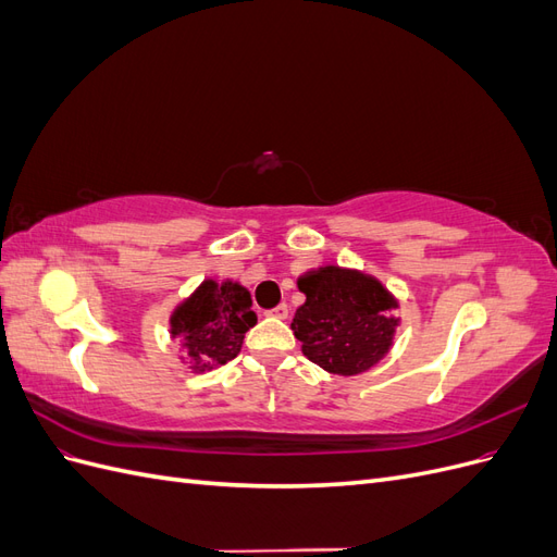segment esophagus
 <instances>
[{"instance_id": "obj_1", "label": "esophagus", "mask_w": 557, "mask_h": 557, "mask_svg": "<svg viewBox=\"0 0 557 557\" xmlns=\"http://www.w3.org/2000/svg\"><path fill=\"white\" fill-rule=\"evenodd\" d=\"M288 313H290L288 305H278L276 309H272V311H269V315H274V318H281V320H285V318H288Z\"/></svg>"}]
</instances>
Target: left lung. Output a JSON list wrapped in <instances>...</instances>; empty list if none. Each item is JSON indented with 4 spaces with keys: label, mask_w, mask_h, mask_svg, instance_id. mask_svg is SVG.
Returning <instances> with one entry per match:
<instances>
[{
    "label": "left lung",
    "mask_w": 557,
    "mask_h": 557,
    "mask_svg": "<svg viewBox=\"0 0 557 557\" xmlns=\"http://www.w3.org/2000/svg\"><path fill=\"white\" fill-rule=\"evenodd\" d=\"M297 288L307 301L295 311L293 332L301 352L325 372L362 374L393 348L399 305L379 278L327 264L299 276Z\"/></svg>",
    "instance_id": "8db88e82"
}]
</instances>
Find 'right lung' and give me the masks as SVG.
<instances>
[{"instance_id":"1","label":"right lung","mask_w":557,"mask_h":557,"mask_svg":"<svg viewBox=\"0 0 557 557\" xmlns=\"http://www.w3.org/2000/svg\"><path fill=\"white\" fill-rule=\"evenodd\" d=\"M250 293L237 281H201L172 311L170 334L181 342L193 372H207L239 356L244 334L258 323Z\"/></svg>"}]
</instances>
